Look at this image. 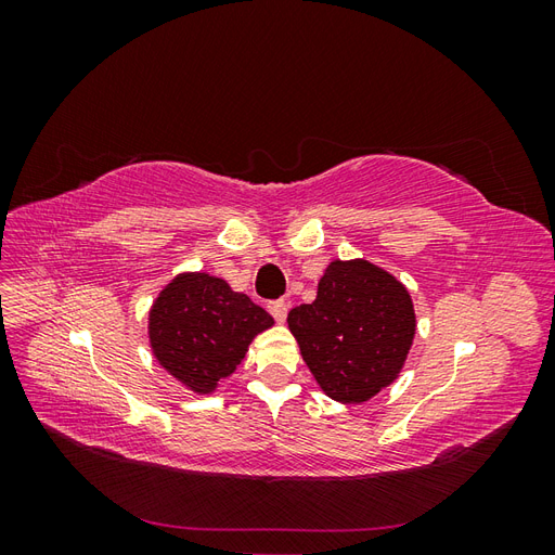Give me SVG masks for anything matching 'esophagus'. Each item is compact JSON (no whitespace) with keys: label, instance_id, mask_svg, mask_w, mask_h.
Segmentation results:
<instances>
[{"label":"esophagus","instance_id":"esophagus-1","mask_svg":"<svg viewBox=\"0 0 555 555\" xmlns=\"http://www.w3.org/2000/svg\"><path fill=\"white\" fill-rule=\"evenodd\" d=\"M287 310L289 306L284 304V300H271V304H268V312L275 317V322H284V319H287Z\"/></svg>","mask_w":555,"mask_h":555}]
</instances>
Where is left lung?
I'll return each mask as SVG.
<instances>
[{
    "mask_svg": "<svg viewBox=\"0 0 555 555\" xmlns=\"http://www.w3.org/2000/svg\"><path fill=\"white\" fill-rule=\"evenodd\" d=\"M289 331L322 391L338 402H365L405 365L416 317L410 292L384 268L335 259L317 298L289 312Z\"/></svg>",
    "mask_w": 555,
    "mask_h": 555,
    "instance_id": "left-lung-1",
    "label": "left lung"
}]
</instances>
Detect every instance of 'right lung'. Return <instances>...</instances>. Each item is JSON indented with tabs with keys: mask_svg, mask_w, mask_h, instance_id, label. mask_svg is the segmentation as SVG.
Instances as JSON below:
<instances>
[{
	"mask_svg": "<svg viewBox=\"0 0 555 555\" xmlns=\"http://www.w3.org/2000/svg\"><path fill=\"white\" fill-rule=\"evenodd\" d=\"M271 326L273 317L227 280L180 273L153 304L147 335L164 371L206 396L236 371L255 335Z\"/></svg>",
	"mask_w": 555,
	"mask_h": 555,
	"instance_id": "obj_1",
	"label": "right lung"
}]
</instances>
